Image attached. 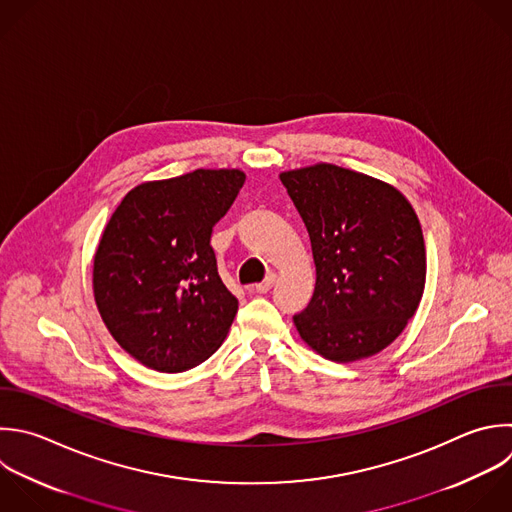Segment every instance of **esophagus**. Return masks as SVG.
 I'll list each match as a JSON object with an SVG mask.
<instances>
[{
  "label": "esophagus",
  "instance_id": "obj_1",
  "mask_svg": "<svg viewBox=\"0 0 512 512\" xmlns=\"http://www.w3.org/2000/svg\"><path fill=\"white\" fill-rule=\"evenodd\" d=\"M274 282H276V276L274 274H270L264 282H260V284H256V286H252V292H258V294H266L272 286H274Z\"/></svg>",
  "mask_w": 512,
  "mask_h": 512
}]
</instances>
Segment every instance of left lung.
Segmentation results:
<instances>
[{
    "instance_id": "1",
    "label": "left lung",
    "mask_w": 512,
    "mask_h": 512,
    "mask_svg": "<svg viewBox=\"0 0 512 512\" xmlns=\"http://www.w3.org/2000/svg\"><path fill=\"white\" fill-rule=\"evenodd\" d=\"M310 236L316 286L294 316L300 338L332 362L396 340L426 282L418 216L394 186L334 164L280 174Z\"/></svg>"
}]
</instances>
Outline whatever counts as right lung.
Masks as SVG:
<instances>
[{
    "label": "right lung",
    "mask_w": 512,
    "mask_h": 512,
    "mask_svg": "<svg viewBox=\"0 0 512 512\" xmlns=\"http://www.w3.org/2000/svg\"><path fill=\"white\" fill-rule=\"evenodd\" d=\"M242 170H194L130 190L94 256V298L114 340L144 366L184 372L210 358L238 312L212 228L234 204Z\"/></svg>",
    "instance_id": "add662e5"
}]
</instances>
